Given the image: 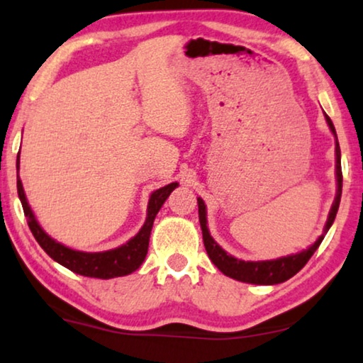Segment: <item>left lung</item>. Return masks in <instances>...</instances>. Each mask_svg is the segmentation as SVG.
<instances>
[{
	"mask_svg": "<svg viewBox=\"0 0 363 363\" xmlns=\"http://www.w3.org/2000/svg\"><path fill=\"white\" fill-rule=\"evenodd\" d=\"M325 118H326L328 125H330V129L333 132V135H335V139H336V182H337L335 202H333V205H331L330 215H328V221L325 224V233H328V229L331 228V224L336 218L339 202H341L342 171H341V148H339V143H337L336 129H335V125H333V121L330 119L328 114H325ZM197 203H199L200 228H202V234H203V244H205L206 254H208L210 260L215 263V267L220 269L223 274H226L233 279L242 281V283L264 284V286L284 283V281L292 278V276L301 272V269L306 267V263L310 260V257L315 254V250L318 249V245L321 244V240H323V238H325V234H321L320 238L315 240L313 245H310L308 249L298 252V254H294V255L281 257V258H276V260L244 262L233 255H229L226 250H223L221 247L215 242V239L210 235L208 226H206L205 202L199 197Z\"/></svg>",
	"mask_w": 363,
	"mask_h": 363,
	"instance_id": "1",
	"label": "left lung"
}]
</instances>
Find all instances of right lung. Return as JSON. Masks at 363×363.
I'll use <instances>...</instances> for the list:
<instances>
[{
    "mask_svg": "<svg viewBox=\"0 0 363 363\" xmlns=\"http://www.w3.org/2000/svg\"><path fill=\"white\" fill-rule=\"evenodd\" d=\"M17 194H19L22 208H24V215L27 218V224L35 238L40 247L47 252V254L53 258L62 267H66L71 272L89 276V278H100V279H111L118 278V276H125L135 272L145 260L148 252V240H150V233L153 228V221L157 213L161 206L169 197V194L179 186L177 182H171L168 186L158 189V191L152 192L150 200H148L147 208V220L139 233L128 242L123 244L116 249L106 250V252H80L69 249V247L62 245L61 242H56L53 238L43 231L40 226L35 215L28 205L24 187H22L21 177H19V157H17Z\"/></svg>",
    "mask_w": 363,
    "mask_h": 363,
    "instance_id": "add662e5",
    "label": "right lung"
}]
</instances>
